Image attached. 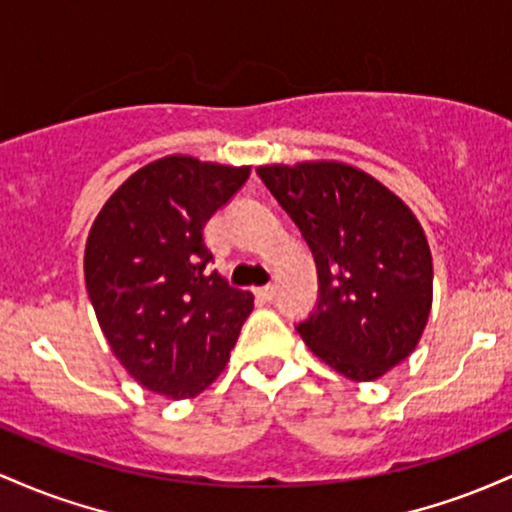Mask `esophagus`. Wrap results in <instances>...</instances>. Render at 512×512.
Here are the masks:
<instances>
[{
    "label": "esophagus",
    "instance_id": "obj_1",
    "mask_svg": "<svg viewBox=\"0 0 512 512\" xmlns=\"http://www.w3.org/2000/svg\"><path fill=\"white\" fill-rule=\"evenodd\" d=\"M256 297L263 302H271L275 297V285H263V287H256Z\"/></svg>",
    "mask_w": 512,
    "mask_h": 512
}]
</instances>
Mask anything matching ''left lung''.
I'll list each match as a JSON object with an SVG mask.
<instances>
[{"label":"left lung","mask_w":512,"mask_h":512,"mask_svg":"<svg viewBox=\"0 0 512 512\" xmlns=\"http://www.w3.org/2000/svg\"><path fill=\"white\" fill-rule=\"evenodd\" d=\"M256 174L317 263V307L295 326L309 350L355 382L409 358L433 304V258L404 200L338 162L258 166Z\"/></svg>","instance_id":"8db88e82"}]
</instances>
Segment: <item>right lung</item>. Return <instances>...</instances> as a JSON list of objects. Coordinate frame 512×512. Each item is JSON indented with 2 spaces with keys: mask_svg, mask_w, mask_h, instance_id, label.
<instances>
[{
  "mask_svg": "<svg viewBox=\"0 0 512 512\" xmlns=\"http://www.w3.org/2000/svg\"><path fill=\"white\" fill-rule=\"evenodd\" d=\"M249 166L171 154L130 176L91 225L84 278L103 336L149 392L188 399L225 370L254 295L210 271L203 229Z\"/></svg>",
  "mask_w": 512,
  "mask_h": 512,
  "instance_id": "add662e5",
  "label": "right lung"
}]
</instances>
